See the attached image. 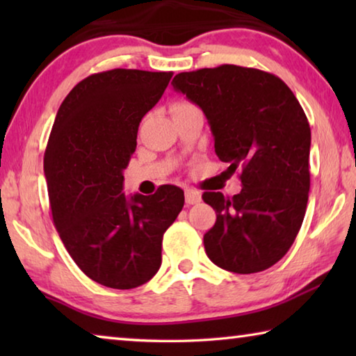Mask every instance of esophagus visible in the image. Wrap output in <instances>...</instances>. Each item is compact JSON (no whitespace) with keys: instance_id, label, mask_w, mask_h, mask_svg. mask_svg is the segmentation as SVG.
<instances>
[{"instance_id":"1","label":"esophagus","mask_w":356,"mask_h":356,"mask_svg":"<svg viewBox=\"0 0 356 356\" xmlns=\"http://www.w3.org/2000/svg\"><path fill=\"white\" fill-rule=\"evenodd\" d=\"M185 201L186 204H190V206L201 202V193L196 190H185Z\"/></svg>"}]
</instances>
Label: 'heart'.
<instances>
[{
	"instance_id": "obj_1",
	"label": "heart",
	"mask_w": 356,
	"mask_h": 356,
	"mask_svg": "<svg viewBox=\"0 0 356 356\" xmlns=\"http://www.w3.org/2000/svg\"><path fill=\"white\" fill-rule=\"evenodd\" d=\"M186 106H193V105L185 104V102H180V104H174L171 110H177V108H186Z\"/></svg>"
}]
</instances>
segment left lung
I'll use <instances>...</instances> for the list:
<instances>
[{
	"mask_svg": "<svg viewBox=\"0 0 356 356\" xmlns=\"http://www.w3.org/2000/svg\"><path fill=\"white\" fill-rule=\"evenodd\" d=\"M172 88L206 114L227 170L242 171L238 195H202L216 212L204 234L209 259L240 275L270 268L292 246L308 204L311 129L303 108L281 78L232 64L182 72Z\"/></svg>",
	"mask_w": 356,
	"mask_h": 356,
	"instance_id": "obj_1",
	"label": "left lung"
}]
</instances>
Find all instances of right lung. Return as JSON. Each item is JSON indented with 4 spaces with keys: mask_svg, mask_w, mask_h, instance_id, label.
I'll use <instances>...</instances> for the list:
<instances>
[{
    "mask_svg": "<svg viewBox=\"0 0 356 356\" xmlns=\"http://www.w3.org/2000/svg\"><path fill=\"white\" fill-rule=\"evenodd\" d=\"M172 72L114 69L89 75L59 106L44 171L53 222L65 250L92 281L111 289L147 282L161 265L163 234L184 207V191L122 193L141 119L161 99Z\"/></svg>",
    "mask_w": 356,
    "mask_h": 356,
    "instance_id": "obj_1",
    "label": "right lung"
}]
</instances>
